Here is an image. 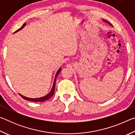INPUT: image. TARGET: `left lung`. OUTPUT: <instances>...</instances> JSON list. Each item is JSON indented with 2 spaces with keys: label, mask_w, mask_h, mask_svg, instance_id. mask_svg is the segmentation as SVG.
<instances>
[{
  "label": "left lung",
  "mask_w": 135,
  "mask_h": 135,
  "mask_svg": "<svg viewBox=\"0 0 135 135\" xmlns=\"http://www.w3.org/2000/svg\"><path fill=\"white\" fill-rule=\"evenodd\" d=\"M103 21H104V22H107V23H108V24H109V25H110V26H112V25L110 24V23H109V22H108V21H105V20H103Z\"/></svg>",
  "instance_id": "left-lung-1"
}]
</instances>
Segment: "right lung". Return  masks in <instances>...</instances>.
<instances>
[{
    "instance_id": "obj_1",
    "label": "right lung",
    "mask_w": 135,
    "mask_h": 135,
    "mask_svg": "<svg viewBox=\"0 0 135 135\" xmlns=\"http://www.w3.org/2000/svg\"><path fill=\"white\" fill-rule=\"evenodd\" d=\"M26 23H24L23 25H22V27H21V28H19L18 30H17V31L14 32L15 33H17V32H18V31L21 30L24 28V27H25V26H26ZM61 68H59V69L58 70V71H57L56 74L55 75V79H54V84H53V86H52V89L50 91V92L48 93V94H47L46 96H45V97H41V98H27V97H24V96L22 95L21 94H20V93H19V95L21 96V97L23 98V99H26V100H30V101H32V102H43V101H45V100H46L47 99H49V98H51L52 96L54 95V92H55V83H56V78L57 77H58V74H59V73L61 72Z\"/></svg>"
}]
</instances>
